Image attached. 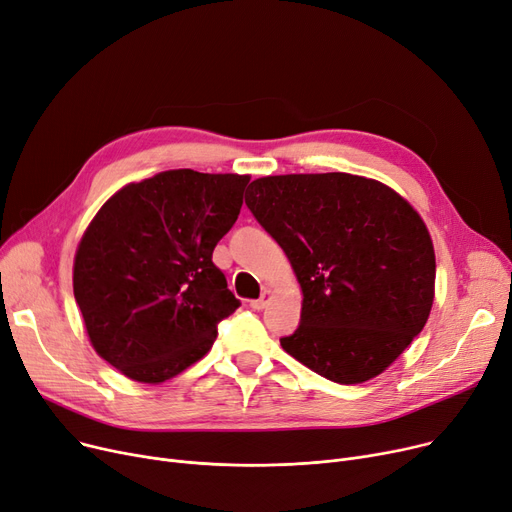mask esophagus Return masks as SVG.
Instances as JSON below:
<instances>
[{
  "instance_id": "1",
  "label": "esophagus",
  "mask_w": 512,
  "mask_h": 512,
  "mask_svg": "<svg viewBox=\"0 0 512 512\" xmlns=\"http://www.w3.org/2000/svg\"><path fill=\"white\" fill-rule=\"evenodd\" d=\"M270 299H272V293L268 291V288H265V291L261 293L259 299H253V301H251V307H253V309H263L265 305H268Z\"/></svg>"
}]
</instances>
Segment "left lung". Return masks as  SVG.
I'll return each mask as SVG.
<instances>
[{"label":"left lung","instance_id":"1","mask_svg":"<svg viewBox=\"0 0 512 512\" xmlns=\"http://www.w3.org/2000/svg\"><path fill=\"white\" fill-rule=\"evenodd\" d=\"M244 203L286 253L301 322L280 345L341 385L374 379L425 328L435 251L425 221L389 186L351 173L251 182Z\"/></svg>","mask_w":512,"mask_h":512}]
</instances>
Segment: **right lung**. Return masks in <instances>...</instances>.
<instances>
[{
	"mask_svg": "<svg viewBox=\"0 0 512 512\" xmlns=\"http://www.w3.org/2000/svg\"><path fill=\"white\" fill-rule=\"evenodd\" d=\"M251 177L173 169L127 184L87 226L73 291L100 358L138 383L198 362L240 301L213 263Z\"/></svg>",
	"mask_w": 512,
	"mask_h": 512,
	"instance_id": "obj_1",
	"label": "right lung"
}]
</instances>
